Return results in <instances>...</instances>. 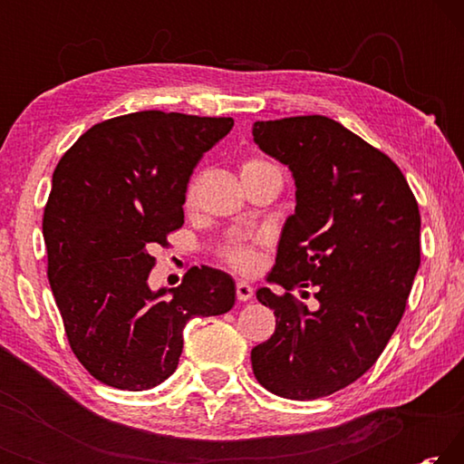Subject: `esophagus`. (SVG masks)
<instances>
[{"label":"esophagus","mask_w":464,"mask_h":464,"mask_svg":"<svg viewBox=\"0 0 464 464\" xmlns=\"http://www.w3.org/2000/svg\"><path fill=\"white\" fill-rule=\"evenodd\" d=\"M235 290H237L239 301H249V298L254 296V286L247 285V282H243V280L237 282V286H235Z\"/></svg>","instance_id":"obj_1"}]
</instances>
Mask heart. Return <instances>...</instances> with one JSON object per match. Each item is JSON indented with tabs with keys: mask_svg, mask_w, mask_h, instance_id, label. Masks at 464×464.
I'll use <instances>...</instances> for the list:
<instances>
[{
	"mask_svg": "<svg viewBox=\"0 0 464 464\" xmlns=\"http://www.w3.org/2000/svg\"><path fill=\"white\" fill-rule=\"evenodd\" d=\"M262 168H274V166H270L268 161H262V160H247L246 163H243V168H241V171H247V169H262ZM194 188H196V184L192 182L190 186H188V190H186V200L190 202L192 198H194ZM225 257H227V262H229L231 266H235V268L237 270H241V272H251L257 266V256H256V251L251 249V247H247V246H237V247H233V249H229L225 254Z\"/></svg>",
	"mask_w": 464,
	"mask_h": 464,
	"instance_id": "b5f03b06",
	"label": "heart"
}]
</instances>
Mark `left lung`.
<instances>
[{"label":"left lung","mask_w":464,"mask_h":464,"mask_svg":"<svg viewBox=\"0 0 464 464\" xmlns=\"http://www.w3.org/2000/svg\"><path fill=\"white\" fill-rule=\"evenodd\" d=\"M251 132L296 188L266 278L286 293H256L276 329L251 366L274 395L311 401L360 379L389 343L420 268V208L401 169L327 116L257 121ZM295 287H315L320 309L296 302Z\"/></svg>","instance_id":"left-lung-1"}]
</instances>
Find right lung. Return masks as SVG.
<instances>
[{"label": "right lung", "instance_id": "obj_1", "mask_svg": "<svg viewBox=\"0 0 464 464\" xmlns=\"http://www.w3.org/2000/svg\"><path fill=\"white\" fill-rule=\"evenodd\" d=\"M233 119L145 110L104 121L61 157L44 207L49 282L73 354L93 379L147 391L174 374L192 317L223 315L235 282L190 268L151 290L149 254L184 225L196 163Z\"/></svg>", "mask_w": 464, "mask_h": 464}]
</instances>
